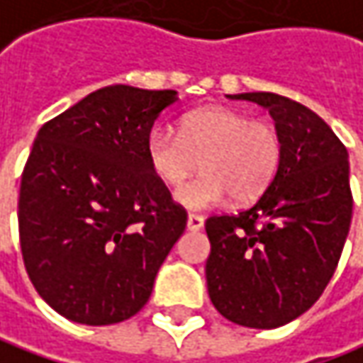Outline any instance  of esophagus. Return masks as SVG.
Wrapping results in <instances>:
<instances>
[{
    "label": "esophagus",
    "mask_w": 363,
    "mask_h": 363,
    "mask_svg": "<svg viewBox=\"0 0 363 363\" xmlns=\"http://www.w3.org/2000/svg\"><path fill=\"white\" fill-rule=\"evenodd\" d=\"M203 217L201 215H195V213H189V217H186V228L191 229V231H199V229H203Z\"/></svg>",
    "instance_id": "esophagus-1"
}]
</instances>
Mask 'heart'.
Returning <instances> with one entry per match:
<instances>
[{
	"label": "heart",
	"instance_id": "b5f03b06",
	"mask_svg": "<svg viewBox=\"0 0 363 363\" xmlns=\"http://www.w3.org/2000/svg\"><path fill=\"white\" fill-rule=\"evenodd\" d=\"M152 172L179 186L195 170L203 174L177 191L182 207L203 211L225 203H250L266 193L282 160V138L274 123L250 119L225 107H205L186 113L179 134L156 128L146 142Z\"/></svg>",
	"mask_w": 363,
	"mask_h": 363
}]
</instances>
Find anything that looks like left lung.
I'll return each instance as SVG.
<instances>
[{
    "label": "left lung",
    "mask_w": 363,
    "mask_h": 363,
    "mask_svg": "<svg viewBox=\"0 0 363 363\" xmlns=\"http://www.w3.org/2000/svg\"><path fill=\"white\" fill-rule=\"evenodd\" d=\"M229 99L270 111L282 160L250 209L205 221L207 289L231 323L274 329L313 307L337 268L354 209L347 150L315 111L289 97L240 93Z\"/></svg>",
    "instance_id": "1"
}]
</instances>
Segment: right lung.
Masks as SVG:
<instances>
[{"label":"right lung","instance_id":"add662e5","mask_svg":"<svg viewBox=\"0 0 363 363\" xmlns=\"http://www.w3.org/2000/svg\"><path fill=\"white\" fill-rule=\"evenodd\" d=\"M177 91L111 85L46 121L22 172L26 272L58 315L111 325L148 303L186 211L148 164L146 142Z\"/></svg>","mask_w":363,"mask_h":363}]
</instances>
